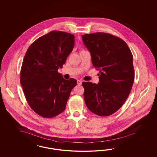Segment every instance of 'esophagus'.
<instances>
[{
	"instance_id": "esophagus-1",
	"label": "esophagus",
	"mask_w": 157,
	"mask_h": 157,
	"mask_svg": "<svg viewBox=\"0 0 157 157\" xmlns=\"http://www.w3.org/2000/svg\"><path fill=\"white\" fill-rule=\"evenodd\" d=\"M82 83V81H81V80H78V81H77V84H78V85H81Z\"/></svg>"
}]
</instances>
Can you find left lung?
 <instances>
[{"instance_id": "1", "label": "left lung", "mask_w": 157, "mask_h": 157, "mask_svg": "<svg viewBox=\"0 0 157 157\" xmlns=\"http://www.w3.org/2000/svg\"><path fill=\"white\" fill-rule=\"evenodd\" d=\"M90 52L93 66L100 70L99 83L82 82L86 105L100 116L113 114L122 106L133 85V56L127 44L112 34L101 32L82 36Z\"/></svg>"}]
</instances>
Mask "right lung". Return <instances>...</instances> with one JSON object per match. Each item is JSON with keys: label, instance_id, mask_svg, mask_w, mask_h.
Wrapping results in <instances>:
<instances>
[{"label": "right lung", "instance_id": "1", "mask_svg": "<svg viewBox=\"0 0 157 157\" xmlns=\"http://www.w3.org/2000/svg\"><path fill=\"white\" fill-rule=\"evenodd\" d=\"M74 36L54 30L29 47L21 69L20 82L28 104L37 114L52 118L65 109L77 81L66 80L57 70L74 47Z\"/></svg>", "mask_w": 157, "mask_h": 157}]
</instances>
